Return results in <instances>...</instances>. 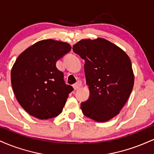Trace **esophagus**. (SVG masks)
Returning a JSON list of instances; mask_svg holds the SVG:
<instances>
[{
	"label": "esophagus",
	"mask_w": 154,
	"mask_h": 154,
	"mask_svg": "<svg viewBox=\"0 0 154 154\" xmlns=\"http://www.w3.org/2000/svg\"><path fill=\"white\" fill-rule=\"evenodd\" d=\"M81 85H81V82H78L75 83V84L73 85V88H74V90H75V91H77V90H78L79 88L81 87Z\"/></svg>",
	"instance_id": "esophagus-1"
}]
</instances>
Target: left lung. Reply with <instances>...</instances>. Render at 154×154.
<instances>
[{"mask_svg": "<svg viewBox=\"0 0 154 154\" xmlns=\"http://www.w3.org/2000/svg\"><path fill=\"white\" fill-rule=\"evenodd\" d=\"M72 49L85 61L84 69L90 95L81 103L83 114L96 122L109 121L119 114L133 88L130 58L121 48L103 38L82 40Z\"/></svg>", "mask_w": 154, "mask_h": 154, "instance_id": "obj_1", "label": "left lung"}]
</instances>
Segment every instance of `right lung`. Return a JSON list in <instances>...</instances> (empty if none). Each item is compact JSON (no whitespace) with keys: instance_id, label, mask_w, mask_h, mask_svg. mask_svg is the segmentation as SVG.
I'll use <instances>...</instances> for the list:
<instances>
[{"instance_id":"right-lung-1","label":"right lung","mask_w":154,"mask_h":154,"mask_svg":"<svg viewBox=\"0 0 154 154\" xmlns=\"http://www.w3.org/2000/svg\"><path fill=\"white\" fill-rule=\"evenodd\" d=\"M69 44L44 40L26 49L16 60L11 72V85L17 100L28 114L40 119L58 116L69 94L56 61L71 51Z\"/></svg>"}]
</instances>
